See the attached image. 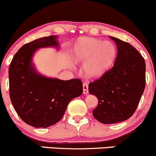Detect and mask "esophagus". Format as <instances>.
<instances>
[{
	"label": "esophagus",
	"mask_w": 156,
	"mask_h": 156,
	"mask_svg": "<svg viewBox=\"0 0 156 156\" xmlns=\"http://www.w3.org/2000/svg\"><path fill=\"white\" fill-rule=\"evenodd\" d=\"M83 94H87L89 93V87H88V85L86 83H84L83 85Z\"/></svg>",
	"instance_id": "esophagus-1"
}]
</instances>
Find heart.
I'll use <instances>...</instances> for the list:
<instances>
[{
	"mask_svg": "<svg viewBox=\"0 0 156 156\" xmlns=\"http://www.w3.org/2000/svg\"><path fill=\"white\" fill-rule=\"evenodd\" d=\"M115 47L111 42L84 38L76 45L75 60L86 62L84 71L88 76L98 78L110 69L115 57Z\"/></svg>",
	"mask_w": 156,
	"mask_h": 156,
	"instance_id": "heart-1",
	"label": "heart"
}]
</instances>
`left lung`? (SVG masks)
<instances>
[{"instance_id": "left-lung-1", "label": "left lung", "mask_w": 156, "mask_h": 156, "mask_svg": "<svg viewBox=\"0 0 156 156\" xmlns=\"http://www.w3.org/2000/svg\"><path fill=\"white\" fill-rule=\"evenodd\" d=\"M116 44L113 67L89 84V91L98 99L93 115L104 124L129 119L140 101L146 85V64L139 52L128 43L110 37Z\"/></svg>"}]
</instances>
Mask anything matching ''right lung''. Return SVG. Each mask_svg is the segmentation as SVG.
<instances>
[{
  "label": "right lung",
  "mask_w": 156,
  "mask_h": 156,
  "mask_svg": "<svg viewBox=\"0 0 156 156\" xmlns=\"http://www.w3.org/2000/svg\"><path fill=\"white\" fill-rule=\"evenodd\" d=\"M57 38L52 35L25 44L9 67V97L14 109L25 123L34 128H47L60 121L69 102L83 93V83L79 79L46 77L34 66L35 52L51 46L58 49Z\"/></svg>",
  "instance_id": "obj_1"
}]
</instances>
